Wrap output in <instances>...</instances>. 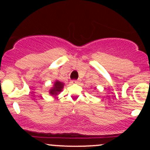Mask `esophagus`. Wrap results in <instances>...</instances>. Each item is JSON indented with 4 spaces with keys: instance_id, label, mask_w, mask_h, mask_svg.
<instances>
[{
    "instance_id": "esophagus-1",
    "label": "esophagus",
    "mask_w": 150,
    "mask_h": 150,
    "mask_svg": "<svg viewBox=\"0 0 150 150\" xmlns=\"http://www.w3.org/2000/svg\"><path fill=\"white\" fill-rule=\"evenodd\" d=\"M71 82L73 84H78L79 83V81L78 80H72Z\"/></svg>"
}]
</instances>
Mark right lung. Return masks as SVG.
<instances>
[{"mask_svg":"<svg viewBox=\"0 0 150 150\" xmlns=\"http://www.w3.org/2000/svg\"><path fill=\"white\" fill-rule=\"evenodd\" d=\"M63 87H64V83H63V82L56 80V82H54V84H53L52 88L49 90V94H51V96L56 97V96H57L58 94L63 90Z\"/></svg>","mask_w":150,"mask_h":150,"instance_id":"1","label":"right lung"}]
</instances>
